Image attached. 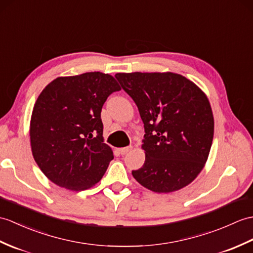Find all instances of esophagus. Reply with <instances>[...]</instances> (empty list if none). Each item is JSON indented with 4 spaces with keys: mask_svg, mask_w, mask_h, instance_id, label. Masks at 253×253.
Wrapping results in <instances>:
<instances>
[{
    "mask_svg": "<svg viewBox=\"0 0 253 253\" xmlns=\"http://www.w3.org/2000/svg\"><path fill=\"white\" fill-rule=\"evenodd\" d=\"M131 149H132V146H126V148H122V149H120V153L122 155H125L128 153L129 151H131Z\"/></svg>",
    "mask_w": 253,
    "mask_h": 253,
    "instance_id": "esophagus-1",
    "label": "esophagus"
}]
</instances>
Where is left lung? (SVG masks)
I'll use <instances>...</instances> for the list:
<instances>
[{
  "mask_svg": "<svg viewBox=\"0 0 253 253\" xmlns=\"http://www.w3.org/2000/svg\"><path fill=\"white\" fill-rule=\"evenodd\" d=\"M116 80L137 104L144 124L145 162L132 175L156 193L178 191L202 171L213 139L207 96L184 76L117 73Z\"/></svg>",
  "mask_w": 253,
  "mask_h": 253,
  "instance_id": "left-lung-1",
  "label": "left lung"
}]
</instances>
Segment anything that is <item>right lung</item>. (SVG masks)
I'll use <instances>...</instances> for the list:
<instances>
[{"label": "right lung", "mask_w": 253, "mask_h": 253, "mask_svg": "<svg viewBox=\"0 0 253 253\" xmlns=\"http://www.w3.org/2000/svg\"><path fill=\"white\" fill-rule=\"evenodd\" d=\"M121 90L110 74L57 78L34 104L30 140L34 161L55 184L83 191L101 180L113 152L103 143L101 110Z\"/></svg>", "instance_id": "add662e5"}]
</instances>
